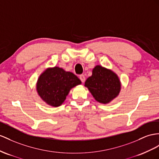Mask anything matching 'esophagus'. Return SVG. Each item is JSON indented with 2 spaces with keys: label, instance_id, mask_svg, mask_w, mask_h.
<instances>
[{
  "label": "esophagus",
  "instance_id": "obj_1",
  "mask_svg": "<svg viewBox=\"0 0 159 159\" xmlns=\"http://www.w3.org/2000/svg\"><path fill=\"white\" fill-rule=\"evenodd\" d=\"M79 79H80V80L82 81L83 83H84V81H85V76L83 75H80V76H79Z\"/></svg>",
  "mask_w": 159,
  "mask_h": 159
}]
</instances>
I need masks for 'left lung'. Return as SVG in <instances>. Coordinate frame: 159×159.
Returning a JSON list of instances; mask_svg holds the SVG:
<instances>
[{"label":"left lung","instance_id":"left-lung-1","mask_svg":"<svg viewBox=\"0 0 159 159\" xmlns=\"http://www.w3.org/2000/svg\"><path fill=\"white\" fill-rule=\"evenodd\" d=\"M87 87L96 101L107 103L118 95L121 84L118 77L112 71L101 66L93 70V75L85 81Z\"/></svg>","mask_w":159,"mask_h":159}]
</instances>
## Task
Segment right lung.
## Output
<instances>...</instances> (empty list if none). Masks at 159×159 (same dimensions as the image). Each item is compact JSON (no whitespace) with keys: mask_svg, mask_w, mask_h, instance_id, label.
Returning a JSON list of instances; mask_svg holds the SVG:
<instances>
[{"mask_svg":"<svg viewBox=\"0 0 159 159\" xmlns=\"http://www.w3.org/2000/svg\"><path fill=\"white\" fill-rule=\"evenodd\" d=\"M80 83V79L73 73L54 67L48 69L39 76L37 90L45 102L58 107L66 99L70 89Z\"/></svg>","mask_w":159,"mask_h":159,"instance_id":"right-lung-1","label":"right lung"}]
</instances>
